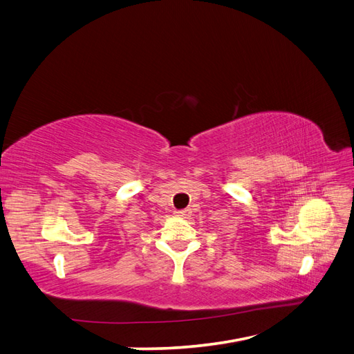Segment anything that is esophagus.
<instances>
[{"label": "esophagus", "instance_id": "1", "mask_svg": "<svg viewBox=\"0 0 354 354\" xmlns=\"http://www.w3.org/2000/svg\"><path fill=\"white\" fill-rule=\"evenodd\" d=\"M176 216L178 218H187L190 216V209H181V211H176Z\"/></svg>", "mask_w": 354, "mask_h": 354}]
</instances>
